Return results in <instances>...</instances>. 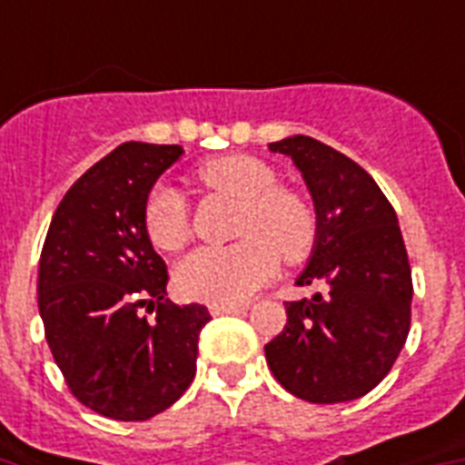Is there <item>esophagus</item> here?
Returning a JSON list of instances; mask_svg holds the SVG:
<instances>
[{"label": "esophagus", "instance_id": "34e87169", "mask_svg": "<svg viewBox=\"0 0 465 465\" xmlns=\"http://www.w3.org/2000/svg\"><path fill=\"white\" fill-rule=\"evenodd\" d=\"M246 306H229V304H210L212 316H232V313H243Z\"/></svg>", "mask_w": 465, "mask_h": 465}]
</instances>
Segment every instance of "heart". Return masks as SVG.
Instances as JSON below:
<instances>
[{
  "instance_id": "1",
  "label": "heart",
  "mask_w": 465,
  "mask_h": 465,
  "mask_svg": "<svg viewBox=\"0 0 465 465\" xmlns=\"http://www.w3.org/2000/svg\"><path fill=\"white\" fill-rule=\"evenodd\" d=\"M197 181L241 203V236L233 246H203L175 268L183 297L210 304H243L277 270V253L299 261L316 236L309 204L292 190L277 188L275 171L246 154L217 156L197 168ZM144 229L161 251H178L190 239L188 204L173 185L161 183L144 204Z\"/></svg>"
}]
</instances>
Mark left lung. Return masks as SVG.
<instances>
[{"mask_svg":"<svg viewBox=\"0 0 465 465\" xmlns=\"http://www.w3.org/2000/svg\"><path fill=\"white\" fill-rule=\"evenodd\" d=\"M290 156L316 210V239L287 302V325L265 345L270 371L309 403L361 398L389 374L411 331L412 277L398 217L371 175L323 142L294 134L270 144Z\"/></svg>","mask_w":465,"mask_h":465,"instance_id":"1","label":"left lung"}]
</instances>
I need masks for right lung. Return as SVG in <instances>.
Listing matches in <instances>:
<instances>
[{"label":"right lung","instance_id":"add662e5","mask_svg":"<svg viewBox=\"0 0 465 465\" xmlns=\"http://www.w3.org/2000/svg\"><path fill=\"white\" fill-rule=\"evenodd\" d=\"M181 154L147 142L113 149L62 197L40 253L50 352L76 401L104 418H154L195 379L210 311L168 302L166 262L144 229L149 193Z\"/></svg>","mask_w":465,"mask_h":465}]
</instances>
